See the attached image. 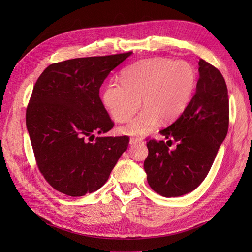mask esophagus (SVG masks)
<instances>
[{
  "instance_id": "34e87169",
  "label": "esophagus",
  "mask_w": 252,
  "mask_h": 252,
  "mask_svg": "<svg viewBox=\"0 0 252 252\" xmlns=\"http://www.w3.org/2000/svg\"><path fill=\"white\" fill-rule=\"evenodd\" d=\"M143 140L140 139V138H130V140H129V143H130V145H134V144H138V143H142Z\"/></svg>"
}]
</instances>
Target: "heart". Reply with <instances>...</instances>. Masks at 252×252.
Masks as SVG:
<instances>
[{
  "instance_id": "b5f03b06",
  "label": "heart",
  "mask_w": 252,
  "mask_h": 252,
  "mask_svg": "<svg viewBox=\"0 0 252 252\" xmlns=\"http://www.w3.org/2000/svg\"><path fill=\"white\" fill-rule=\"evenodd\" d=\"M121 82H109L104 87L103 104L114 120L124 122L141 107L142 98L144 109L121 131L144 136L161 120L172 122L184 112L195 90L197 72L187 61L155 57L126 67Z\"/></svg>"
}]
</instances>
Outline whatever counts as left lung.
Here are the masks:
<instances>
[{"mask_svg": "<svg viewBox=\"0 0 252 252\" xmlns=\"http://www.w3.org/2000/svg\"><path fill=\"white\" fill-rule=\"evenodd\" d=\"M200 78L187 108L161 133L166 140L147 142L144 162L149 186L165 197L181 196L200 186L224 142L229 125L225 80L216 67L200 60ZM172 140L177 148L165 145Z\"/></svg>", "mask_w": 252, "mask_h": 252, "instance_id": "8db88e82", "label": "left lung"}]
</instances>
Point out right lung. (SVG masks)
I'll list each match as a JSON object with an SVG mask.
<instances>
[{"label":"right lung","instance_id":"add662e5","mask_svg":"<svg viewBox=\"0 0 252 252\" xmlns=\"http://www.w3.org/2000/svg\"><path fill=\"white\" fill-rule=\"evenodd\" d=\"M132 52L67 60L49 65L37 79L26 126L41 173L58 191L82 196L107 182L127 149L124 136H97L113 127L100 87Z\"/></svg>","mask_w":252,"mask_h":252}]
</instances>
